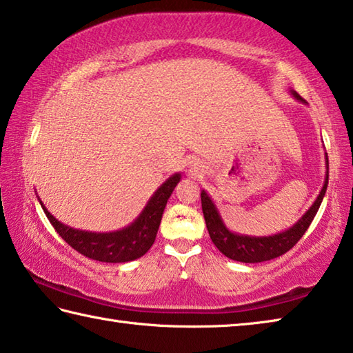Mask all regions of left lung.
Listing matches in <instances>:
<instances>
[{
	"mask_svg": "<svg viewBox=\"0 0 353 353\" xmlns=\"http://www.w3.org/2000/svg\"><path fill=\"white\" fill-rule=\"evenodd\" d=\"M292 97L299 99L302 103L301 94L291 90ZM325 163L328 170V159L325 154ZM327 183H328V171L325 174V182L324 187H322L321 193L313 205L308 208L307 213L297 221V223L290 227L288 230L280 232V234L271 235V236H249V235H238L230 232L224 225L223 219H221L219 213L214 207L213 201L210 199L204 190L201 191V202H202V213H204L205 224L208 235H210L212 241L214 246L219 249V252H223L225 256L235 260V261H243V263H260V261H268L272 259H277V256L283 255L288 252L290 249L294 248V244L301 240L305 234L307 229L312 224L313 218L318 213L321 202L324 199V194L327 191Z\"/></svg>",
	"mask_w": 353,
	"mask_h": 353,
	"instance_id": "8db88e82",
	"label": "left lung"
}]
</instances>
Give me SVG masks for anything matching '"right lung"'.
<instances>
[{
  "mask_svg": "<svg viewBox=\"0 0 353 353\" xmlns=\"http://www.w3.org/2000/svg\"><path fill=\"white\" fill-rule=\"evenodd\" d=\"M181 181V174L176 172L160 185L152 194L140 216L132 224L121 230L109 232V234H97V232L77 230L57 221L41 204V208L54 227L56 232L77 252L105 263H126L145 255L155 241L157 230L162 221V214L170 196L176 185Z\"/></svg>",
  "mask_w": 353,
  "mask_h": 353,
  "instance_id": "right-lung-1",
  "label": "right lung"
}]
</instances>
